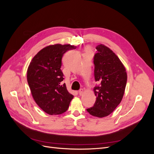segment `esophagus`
<instances>
[{
    "label": "esophagus",
    "mask_w": 154,
    "mask_h": 154,
    "mask_svg": "<svg viewBox=\"0 0 154 154\" xmlns=\"http://www.w3.org/2000/svg\"><path fill=\"white\" fill-rule=\"evenodd\" d=\"M83 92H84V91H83V89H82H82H80V91H78L79 94H80V96H82V95L83 94Z\"/></svg>",
    "instance_id": "esophagus-1"
}]
</instances>
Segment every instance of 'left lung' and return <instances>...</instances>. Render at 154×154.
I'll return each instance as SVG.
<instances>
[{"label": "left lung", "mask_w": 154, "mask_h": 154, "mask_svg": "<svg viewBox=\"0 0 154 154\" xmlns=\"http://www.w3.org/2000/svg\"><path fill=\"white\" fill-rule=\"evenodd\" d=\"M94 57V78L100 85L94 88L96 96L92 107L87 110L91 115L103 118L110 114L122 101L127 81L122 62L112 51L100 44Z\"/></svg>", "instance_id": "8db88e82"}]
</instances>
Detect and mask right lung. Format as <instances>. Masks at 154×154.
Here are the masks:
<instances>
[{
    "mask_svg": "<svg viewBox=\"0 0 154 154\" xmlns=\"http://www.w3.org/2000/svg\"><path fill=\"white\" fill-rule=\"evenodd\" d=\"M70 44H54L41 49L31 60L27 80L36 103L49 115L66 112L74 96L62 83V58L67 51L76 49Z\"/></svg>",
    "mask_w": 154,
    "mask_h": 154,
    "instance_id": "obj_1",
    "label": "right lung"
}]
</instances>
